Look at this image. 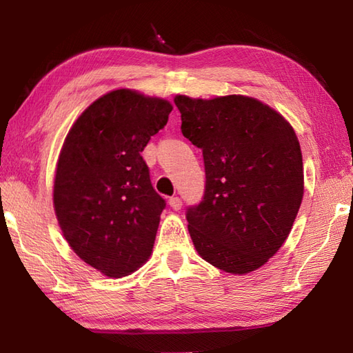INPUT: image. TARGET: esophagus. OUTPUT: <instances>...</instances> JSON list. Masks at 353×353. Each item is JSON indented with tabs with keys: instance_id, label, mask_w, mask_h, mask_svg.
<instances>
[{
	"instance_id": "1",
	"label": "esophagus",
	"mask_w": 353,
	"mask_h": 353,
	"mask_svg": "<svg viewBox=\"0 0 353 353\" xmlns=\"http://www.w3.org/2000/svg\"><path fill=\"white\" fill-rule=\"evenodd\" d=\"M168 203H170V206H171L172 209H174V211H179V209L182 208V200L179 199L177 196H176V197H171Z\"/></svg>"
}]
</instances>
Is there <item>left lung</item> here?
I'll return each mask as SVG.
<instances>
[{"label": "left lung", "mask_w": 353, "mask_h": 353, "mask_svg": "<svg viewBox=\"0 0 353 353\" xmlns=\"http://www.w3.org/2000/svg\"><path fill=\"white\" fill-rule=\"evenodd\" d=\"M182 133L201 148L206 185L186 209L196 250L223 272L262 267L288 238L303 197L301 144L290 123L244 95L174 99Z\"/></svg>", "instance_id": "1"}]
</instances>
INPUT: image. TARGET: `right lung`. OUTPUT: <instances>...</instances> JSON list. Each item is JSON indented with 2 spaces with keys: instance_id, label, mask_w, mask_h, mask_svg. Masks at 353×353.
<instances>
[{
  "instance_id": "right-lung-1",
  "label": "right lung",
  "mask_w": 353,
  "mask_h": 353,
  "mask_svg": "<svg viewBox=\"0 0 353 353\" xmlns=\"http://www.w3.org/2000/svg\"><path fill=\"white\" fill-rule=\"evenodd\" d=\"M171 110L167 100L117 89L66 134L52 192L56 216L71 249L104 276L130 274L152 254L165 200L141 153Z\"/></svg>"
}]
</instances>
